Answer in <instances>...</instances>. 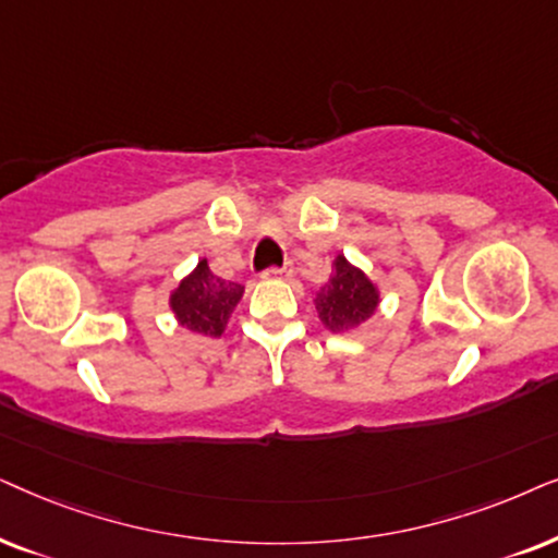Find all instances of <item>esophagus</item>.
I'll return each instance as SVG.
<instances>
[{
  "label": "esophagus",
  "mask_w": 558,
  "mask_h": 558,
  "mask_svg": "<svg viewBox=\"0 0 558 558\" xmlns=\"http://www.w3.org/2000/svg\"><path fill=\"white\" fill-rule=\"evenodd\" d=\"M263 275H265V278H288L291 270H288V265H280V267H267Z\"/></svg>",
  "instance_id": "obj_1"
}]
</instances>
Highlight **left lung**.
I'll return each instance as SVG.
<instances>
[{
    "mask_svg": "<svg viewBox=\"0 0 558 558\" xmlns=\"http://www.w3.org/2000/svg\"><path fill=\"white\" fill-rule=\"evenodd\" d=\"M377 308V288L367 275L349 265L344 255L333 259L329 283L316 293V311L326 329L349 331L365 324Z\"/></svg>",
    "mask_w": 558,
    "mask_h": 558,
    "instance_id": "obj_1",
    "label": "left lung"
}]
</instances>
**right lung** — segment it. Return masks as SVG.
Instances as JSON below:
<instances>
[{"mask_svg": "<svg viewBox=\"0 0 558 558\" xmlns=\"http://www.w3.org/2000/svg\"><path fill=\"white\" fill-rule=\"evenodd\" d=\"M242 293L244 288L240 283L217 278L209 270V263L202 259L196 270L178 286L173 299H170V306H173L175 318L185 329L217 339L225 331Z\"/></svg>", "mask_w": 558, "mask_h": 558, "instance_id": "right-lung-1", "label": "right lung"}]
</instances>
